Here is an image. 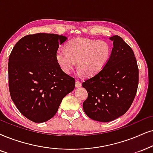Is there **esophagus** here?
I'll list each match as a JSON object with an SVG mask.
<instances>
[{"label":"esophagus","instance_id":"34e87169","mask_svg":"<svg viewBox=\"0 0 153 153\" xmlns=\"http://www.w3.org/2000/svg\"><path fill=\"white\" fill-rule=\"evenodd\" d=\"M80 86H81V82L80 81L78 80L75 81V87H76V88H80Z\"/></svg>","mask_w":153,"mask_h":153}]
</instances>
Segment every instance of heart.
<instances>
[{
	"instance_id": "heart-1",
	"label": "heart",
	"mask_w": 153,
	"mask_h": 153,
	"mask_svg": "<svg viewBox=\"0 0 153 153\" xmlns=\"http://www.w3.org/2000/svg\"><path fill=\"white\" fill-rule=\"evenodd\" d=\"M111 50L107 42L83 38L71 40L65 49H58L56 61L65 73H70L76 62L78 73L92 77L100 72L107 64Z\"/></svg>"
}]
</instances>
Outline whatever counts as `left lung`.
<instances>
[{
  "label": "left lung",
  "instance_id": "left-lung-1",
  "mask_svg": "<svg viewBox=\"0 0 153 153\" xmlns=\"http://www.w3.org/2000/svg\"><path fill=\"white\" fill-rule=\"evenodd\" d=\"M109 39L113 49L107 64L82 84L88 93L83 110L88 117L100 122H109L124 114L138 85V68L132 49L119 36Z\"/></svg>",
  "mask_w": 153,
  "mask_h": 153
}]
</instances>
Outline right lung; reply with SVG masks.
Returning <instances> with one entry per match:
<instances>
[{"label":"right lung","instance_id":"obj_1","mask_svg":"<svg viewBox=\"0 0 153 153\" xmlns=\"http://www.w3.org/2000/svg\"><path fill=\"white\" fill-rule=\"evenodd\" d=\"M66 40L55 34H30L17 42L9 56L11 99L23 116L35 123L51 119L75 88V79L56 61V52Z\"/></svg>","mask_w":153,"mask_h":153}]
</instances>
